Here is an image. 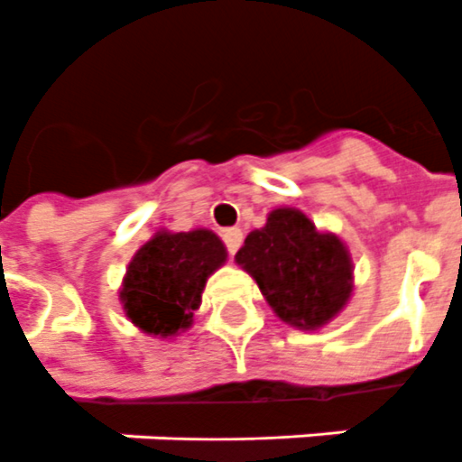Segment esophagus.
I'll list each match as a JSON object with an SVG mask.
<instances>
[{"instance_id": "esophagus-1", "label": "esophagus", "mask_w": 462, "mask_h": 462, "mask_svg": "<svg viewBox=\"0 0 462 462\" xmlns=\"http://www.w3.org/2000/svg\"><path fill=\"white\" fill-rule=\"evenodd\" d=\"M242 230L239 227H227V230L223 232V239H225V246H227V252L230 254H237V249L242 246Z\"/></svg>"}]
</instances>
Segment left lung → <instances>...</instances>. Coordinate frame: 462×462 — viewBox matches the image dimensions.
<instances>
[{"label": "left lung", "instance_id": "1", "mask_svg": "<svg viewBox=\"0 0 462 462\" xmlns=\"http://www.w3.org/2000/svg\"><path fill=\"white\" fill-rule=\"evenodd\" d=\"M235 261L256 281L275 316L300 330L333 321L355 288L347 245L290 206L271 210L266 225L246 235Z\"/></svg>", "mask_w": 462, "mask_h": 462}]
</instances>
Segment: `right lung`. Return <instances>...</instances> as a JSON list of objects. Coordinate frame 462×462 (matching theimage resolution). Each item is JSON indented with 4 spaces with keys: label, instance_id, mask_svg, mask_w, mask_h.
<instances>
[{
    "label": "right lung",
    "instance_id": "1",
    "mask_svg": "<svg viewBox=\"0 0 462 462\" xmlns=\"http://www.w3.org/2000/svg\"><path fill=\"white\" fill-rule=\"evenodd\" d=\"M227 261L213 230H158L126 266L119 302L146 336L174 337L191 328L206 281Z\"/></svg>",
    "mask_w": 462,
    "mask_h": 462
}]
</instances>
